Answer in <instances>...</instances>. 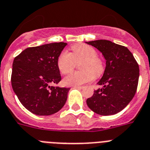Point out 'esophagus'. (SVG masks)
<instances>
[{
  "label": "esophagus",
  "mask_w": 150,
  "mask_h": 150,
  "mask_svg": "<svg viewBox=\"0 0 150 150\" xmlns=\"http://www.w3.org/2000/svg\"><path fill=\"white\" fill-rule=\"evenodd\" d=\"M75 88H77V89H80V90H82V89H83V87H81V86H75Z\"/></svg>",
  "instance_id": "34e87169"
}]
</instances>
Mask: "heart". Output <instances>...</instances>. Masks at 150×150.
Here are the masks:
<instances>
[{
    "instance_id": "heart-1",
    "label": "heart",
    "mask_w": 150,
    "mask_h": 150,
    "mask_svg": "<svg viewBox=\"0 0 150 150\" xmlns=\"http://www.w3.org/2000/svg\"><path fill=\"white\" fill-rule=\"evenodd\" d=\"M72 53L63 51L57 57V65L59 71L67 75L73 70L75 63L81 62V72H75L64 78L63 82L67 86H78L90 81L104 72V63L97 56L94 48L86 44H75L72 46Z\"/></svg>"
}]
</instances>
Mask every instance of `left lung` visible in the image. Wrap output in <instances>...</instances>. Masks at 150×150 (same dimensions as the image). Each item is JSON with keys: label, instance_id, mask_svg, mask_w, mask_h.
Returning a JSON list of instances; mask_svg holds the SVG:
<instances>
[{"label": "left lung", "instance_id": "1", "mask_svg": "<svg viewBox=\"0 0 150 150\" xmlns=\"http://www.w3.org/2000/svg\"><path fill=\"white\" fill-rule=\"evenodd\" d=\"M95 47L106 60L103 75L87 105L96 114L114 115L123 110L132 100L137 90L139 67L134 56L126 47L109 40L85 42Z\"/></svg>", "mask_w": 150, "mask_h": 150}]
</instances>
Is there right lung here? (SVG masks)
<instances>
[{
	"mask_svg": "<svg viewBox=\"0 0 150 150\" xmlns=\"http://www.w3.org/2000/svg\"><path fill=\"white\" fill-rule=\"evenodd\" d=\"M67 45L54 42L28 48L13 60V91L23 106L36 115L55 114L67 102L70 89L52 86L61 80L57 60Z\"/></svg>",
	"mask_w": 150,
	"mask_h": 150,
	"instance_id": "obj_1",
	"label": "right lung"
}]
</instances>
